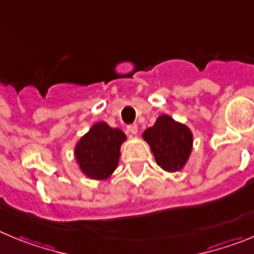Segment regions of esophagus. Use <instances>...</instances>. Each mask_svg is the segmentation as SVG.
Masks as SVG:
<instances>
[{"mask_svg": "<svg viewBox=\"0 0 254 254\" xmlns=\"http://www.w3.org/2000/svg\"><path fill=\"white\" fill-rule=\"evenodd\" d=\"M127 132H129V134H131V135L138 134V125H136V124L127 125Z\"/></svg>", "mask_w": 254, "mask_h": 254, "instance_id": "esophagus-1", "label": "esophagus"}]
</instances>
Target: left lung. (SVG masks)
Listing matches in <instances>:
<instances>
[{
    "label": "left lung",
    "mask_w": 254,
    "mask_h": 254,
    "mask_svg": "<svg viewBox=\"0 0 254 254\" xmlns=\"http://www.w3.org/2000/svg\"><path fill=\"white\" fill-rule=\"evenodd\" d=\"M143 139L150 146L156 164L169 173L183 170L193 150L191 130L167 114H162L143 132Z\"/></svg>",
    "instance_id": "8db88e82"
}]
</instances>
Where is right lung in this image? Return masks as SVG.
Segmentation results:
<instances>
[{
  "mask_svg": "<svg viewBox=\"0 0 254 254\" xmlns=\"http://www.w3.org/2000/svg\"><path fill=\"white\" fill-rule=\"evenodd\" d=\"M125 140L127 135L119 127H111L105 122L95 123L75 144L77 167L90 179L105 181L119 164L120 148Z\"/></svg>",
  "mask_w": 254,
  "mask_h": 254,
  "instance_id": "1",
  "label": "right lung"
}]
</instances>
